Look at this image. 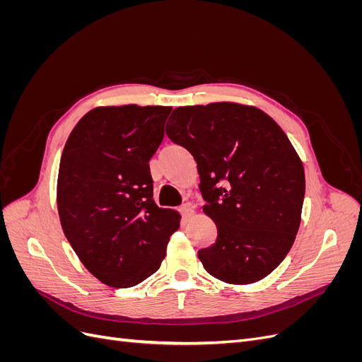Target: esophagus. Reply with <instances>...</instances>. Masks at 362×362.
I'll list each match as a JSON object with an SVG mask.
<instances>
[{"instance_id": "esophagus-1", "label": "esophagus", "mask_w": 362, "mask_h": 362, "mask_svg": "<svg viewBox=\"0 0 362 362\" xmlns=\"http://www.w3.org/2000/svg\"><path fill=\"white\" fill-rule=\"evenodd\" d=\"M180 213L182 214V217L189 218V217H192L194 214V206L190 202H185V204H182L180 206Z\"/></svg>"}]
</instances>
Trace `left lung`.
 I'll return each mask as SVG.
<instances>
[{
  "label": "left lung",
  "instance_id": "obj_1",
  "mask_svg": "<svg viewBox=\"0 0 362 362\" xmlns=\"http://www.w3.org/2000/svg\"><path fill=\"white\" fill-rule=\"evenodd\" d=\"M166 134L198 163L204 213L217 226L216 243L198 252L204 269L235 286L270 275L294 243L305 196L287 134L259 108L235 103L175 108Z\"/></svg>",
  "mask_w": 362,
  "mask_h": 362
}]
</instances>
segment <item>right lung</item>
I'll return each instance as SVG.
<instances>
[{
	"mask_svg": "<svg viewBox=\"0 0 362 362\" xmlns=\"http://www.w3.org/2000/svg\"><path fill=\"white\" fill-rule=\"evenodd\" d=\"M172 107H96L64 145L57 180L63 233L105 286L128 288L156 273L180 213L160 208L149 160Z\"/></svg>",
	"mask_w": 362,
	"mask_h": 362,
	"instance_id": "add662e5",
	"label": "right lung"
}]
</instances>
